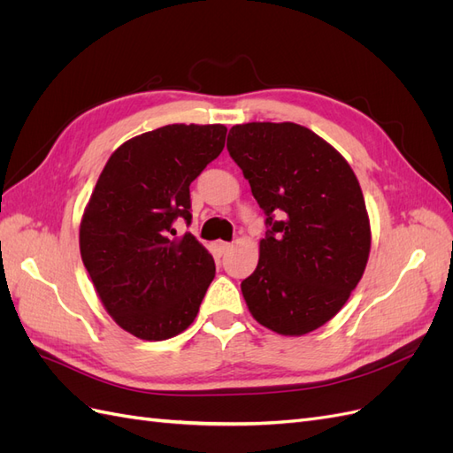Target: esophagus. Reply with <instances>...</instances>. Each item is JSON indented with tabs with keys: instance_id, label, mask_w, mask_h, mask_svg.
<instances>
[{
	"instance_id": "34e87169",
	"label": "esophagus",
	"mask_w": 453,
	"mask_h": 453,
	"mask_svg": "<svg viewBox=\"0 0 453 453\" xmlns=\"http://www.w3.org/2000/svg\"><path fill=\"white\" fill-rule=\"evenodd\" d=\"M230 248H232V245H230L228 242H217V243H215V250H217V253H219V255H225V253H228V251H230Z\"/></svg>"
}]
</instances>
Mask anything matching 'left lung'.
<instances>
[{
  "label": "left lung",
  "instance_id": "8db88e82",
  "mask_svg": "<svg viewBox=\"0 0 453 453\" xmlns=\"http://www.w3.org/2000/svg\"><path fill=\"white\" fill-rule=\"evenodd\" d=\"M226 149L266 213L258 265L242 293L253 318L283 336L319 328L366 268L370 221L346 158L295 122H248Z\"/></svg>",
  "mask_w": 453,
  "mask_h": 453
}]
</instances>
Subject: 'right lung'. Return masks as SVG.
<instances>
[{"instance_id":"1","label":"right lung","mask_w":453,"mask_h":453,"mask_svg":"<svg viewBox=\"0 0 453 453\" xmlns=\"http://www.w3.org/2000/svg\"><path fill=\"white\" fill-rule=\"evenodd\" d=\"M223 125H168L109 157L79 228L81 258L104 308L127 333L168 340L195 321L215 278L190 223V183L225 147Z\"/></svg>"}]
</instances>
